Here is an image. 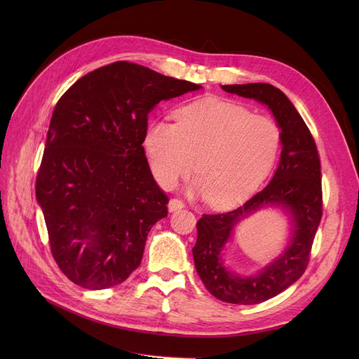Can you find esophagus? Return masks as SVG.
<instances>
[{
  "instance_id": "obj_1",
  "label": "esophagus",
  "mask_w": 359,
  "mask_h": 359,
  "mask_svg": "<svg viewBox=\"0 0 359 359\" xmlns=\"http://www.w3.org/2000/svg\"><path fill=\"white\" fill-rule=\"evenodd\" d=\"M181 208H184V202H182V199L173 198V199H170V201H169V211H170V212H173V211H178V210H181Z\"/></svg>"
}]
</instances>
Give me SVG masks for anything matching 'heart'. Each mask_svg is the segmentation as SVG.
Listing matches in <instances>:
<instances>
[{"label": "heart", "instance_id": "heart-1", "mask_svg": "<svg viewBox=\"0 0 359 359\" xmlns=\"http://www.w3.org/2000/svg\"><path fill=\"white\" fill-rule=\"evenodd\" d=\"M175 119L153 123L145 136L151 169L165 189L196 166L194 193L224 208L247 199L274 166L281 132L273 118L208 97L181 107Z\"/></svg>", "mask_w": 359, "mask_h": 359}]
</instances>
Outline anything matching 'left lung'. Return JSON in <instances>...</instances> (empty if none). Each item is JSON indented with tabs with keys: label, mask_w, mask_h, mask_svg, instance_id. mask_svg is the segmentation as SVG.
Listing matches in <instances>:
<instances>
[{
	"label": "left lung",
	"mask_w": 359,
	"mask_h": 359,
	"mask_svg": "<svg viewBox=\"0 0 359 359\" xmlns=\"http://www.w3.org/2000/svg\"><path fill=\"white\" fill-rule=\"evenodd\" d=\"M222 88L266 104L281 128L280 165L268 186L236 210L203 214L196 223L198 241L193 247V257L206 290L220 301L250 306L278 295L307 269L322 219L320 158L307 124L283 91L269 83L223 85ZM264 205H281L292 215L291 244L276 263L257 276H235L222 266L221 248L234 224Z\"/></svg>",
	"instance_id": "left-lung-1"
}]
</instances>
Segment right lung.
Returning a JSON list of instances; mask_svg holds the SVG:
<instances>
[{
	"mask_svg": "<svg viewBox=\"0 0 359 359\" xmlns=\"http://www.w3.org/2000/svg\"><path fill=\"white\" fill-rule=\"evenodd\" d=\"M201 85L116 61L61 95L48 130L36 196L53 259L73 283L100 290L140 265L148 232L168 215V194L142 147L148 114Z\"/></svg>",
	"mask_w": 359,
	"mask_h": 359,
	"instance_id": "obj_1",
	"label": "right lung"
}]
</instances>
